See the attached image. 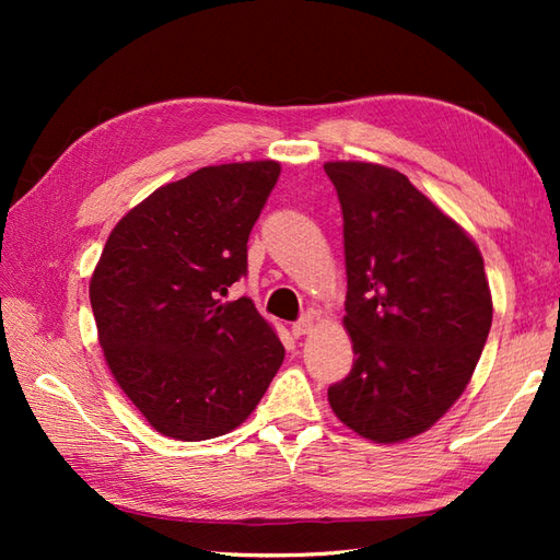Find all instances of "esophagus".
Wrapping results in <instances>:
<instances>
[{"mask_svg": "<svg viewBox=\"0 0 560 560\" xmlns=\"http://www.w3.org/2000/svg\"><path fill=\"white\" fill-rule=\"evenodd\" d=\"M315 325V315L313 313H305L299 323H293V327H291V331H293V337H303V335H307V331H311V327Z\"/></svg>", "mask_w": 560, "mask_h": 560, "instance_id": "34e87169", "label": "esophagus"}]
</instances>
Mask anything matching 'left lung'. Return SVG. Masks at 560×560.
I'll list each match as a JSON object with an SVG mask.
<instances>
[{"instance_id":"left-lung-1","label":"left lung","mask_w":560,"mask_h":560,"mask_svg":"<svg viewBox=\"0 0 560 560\" xmlns=\"http://www.w3.org/2000/svg\"><path fill=\"white\" fill-rule=\"evenodd\" d=\"M343 213L347 325L355 361L327 397L375 443L428 431L467 387L493 303L479 247L407 175L325 163Z\"/></svg>"}]
</instances>
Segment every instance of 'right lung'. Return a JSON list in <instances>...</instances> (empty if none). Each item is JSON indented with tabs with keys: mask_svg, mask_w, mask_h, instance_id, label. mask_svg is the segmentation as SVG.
<instances>
[{
	"mask_svg": "<svg viewBox=\"0 0 560 560\" xmlns=\"http://www.w3.org/2000/svg\"><path fill=\"white\" fill-rule=\"evenodd\" d=\"M277 161L225 163L168 183L115 225L91 277L110 373L159 433L209 440L241 425L283 363L249 299L247 237L279 180Z\"/></svg>",
	"mask_w": 560,
	"mask_h": 560,
	"instance_id": "right-lung-1",
	"label": "right lung"
}]
</instances>
